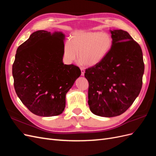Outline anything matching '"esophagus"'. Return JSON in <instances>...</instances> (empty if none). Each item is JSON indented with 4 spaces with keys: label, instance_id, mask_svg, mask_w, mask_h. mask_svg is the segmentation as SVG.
Listing matches in <instances>:
<instances>
[{
    "label": "esophagus",
    "instance_id": "1",
    "mask_svg": "<svg viewBox=\"0 0 156 156\" xmlns=\"http://www.w3.org/2000/svg\"><path fill=\"white\" fill-rule=\"evenodd\" d=\"M80 69H81V75L83 76L84 75V73H85V70H84V68H80Z\"/></svg>",
    "mask_w": 156,
    "mask_h": 156
}]
</instances>
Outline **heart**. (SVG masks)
<instances>
[{
  "label": "heart",
  "instance_id": "obj_1",
  "mask_svg": "<svg viewBox=\"0 0 156 156\" xmlns=\"http://www.w3.org/2000/svg\"><path fill=\"white\" fill-rule=\"evenodd\" d=\"M113 40L107 32L78 31L72 34L71 40L64 44V58L72 63L78 58L88 66H94L101 62L110 53Z\"/></svg>",
  "mask_w": 156,
  "mask_h": 156
}]
</instances>
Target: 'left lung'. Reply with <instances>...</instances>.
<instances>
[{"mask_svg":"<svg viewBox=\"0 0 156 156\" xmlns=\"http://www.w3.org/2000/svg\"><path fill=\"white\" fill-rule=\"evenodd\" d=\"M110 53L101 62L86 69L88 101L93 114L119 116L127 111L140 92L144 71L143 52L129 33L110 30Z\"/></svg>","mask_w":156,"mask_h":156,"instance_id":"8db88e82","label":"left lung"}]
</instances>
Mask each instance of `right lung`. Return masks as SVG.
<instances>
[{"label": "right lung", "instance_id": "obj_1", "mask_svg": "<svg viewBox=\"0 0 156 156\" xmlns=\"http://www.w3.org/2000/svg\"><path fill=\"white\" fill-rule=\"evenodd\" d=\"M64 40L62 32L37 30L17 49L12 66L14 88L36 115L62 114L66 95L81 75L79 67L63 63Z\"/></svg>", "mask_w": 156, "mask_h": 156}]
</instances>
